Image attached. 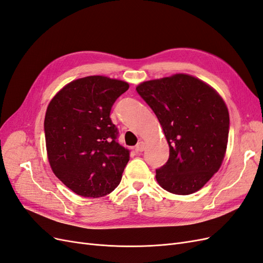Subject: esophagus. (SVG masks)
<instances>
[{
    "label": "esophagus",
    "mask_w": 263,
    "mask_h": 263,
    "mask_svg": "<svg viewBox=\"0 0 263 263\" xmlns=\"http://www.w3.org/2000/svg\"><path fill=\"white\" fill-rule=\"evenodd\" d=\"M145 149V142L144 141H139L138 144L135 147V150H136V153H141V151H144Z\"/></svg>",
    "instance_id": "obj_1"
}]
</instances>
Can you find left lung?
<instances>
[{
  "label": "left lung",
  "mask_w": 263,
  "mask_h": 263,
  "mask_svg": "<svg viewBox=\"0 0 263 263\" xmlns=\"http://www.w3.org/2000/svg\"><path fill=\"white\" fill-rule=\"evenodd\" d=\"M136 90L159 119L170 155L156 170L168 192L187 195L202 189L224 160L229 114L213 87L189 74L140 83Z\"/></svg>",
  "instance_id": "1"
}]
</instances>
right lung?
I'll return each mask as SVG.
<instances>
[{
	"label": "right lung",
	"instance_id": "add662e5",
	"mask_svg": "<svg viewBox=\"0 0 263 263\" xmlns=\"http://www.w3.org/2000/svg\"><path fill=\"white\" fill-rule=\"evenodd\" d=\"M128 87L116 79L85 77L67 84L47 107L44 129L50 166L78 195L104 196L122 180L129 150L117 142L109 115Z\"/></svg>",
	"mask_w": 263,
	"mask_h": 263
}]
</instances>
